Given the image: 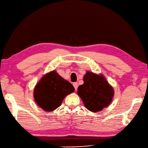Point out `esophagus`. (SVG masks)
<instances>
[{
	"label": "esophagus",
	"instance_id": "obj_1",
	"mask_svg": "<svg viewBox=\"0 0 148 148\" xmlns=\"http://www.w3.org/2000/svg\"><path fill=\"white\" fill-rule=\"evenodd\" d=\"M73 86H74V88H75V91H77V88H78V84H77V82L76 83H74V84H73Z\"/></svg>",
	"mask_w": 148,
	"mask_h": 148
}]
</instances>
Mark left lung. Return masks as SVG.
I'll return each instance as SVG.
<instances>
[{
  "label": "left lung",
  "mask_w": 148,
  "mask_h": 148,
  "mask_svg": "<svg viewBox=\"0 0 148 148\" xmlns=\"http://www.w3.org/2000/svg\"><path fill=\"white\" fill-rule=\"evenodd\" d=\"M84 82V84L78 86L77 93L86 109L97 112L110 105L114 90L103 75L87 71Z\"/></svg>",
  "instance_id": "obj_1"
}]
</instances>
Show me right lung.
Instances as JSON below:
<instances>
[{
    "label": "right lung",
    "instance_id": "right-lung-1",
    "mask_svg": "<svg viewBox=\"0 0 148 148\" xmlns=\"http://www.w3.org/2000/svg\"><path fill=\"white\" fill-rule=\"evenodd\" d=\"M74 91L73 86L53 70L43 75L36 85L33 96L39 107L44 111L51 112L59 107L65 97Z\"/></svg>",
    "mask_w": 148,
    "mask_h": 148
}]
</instances>
